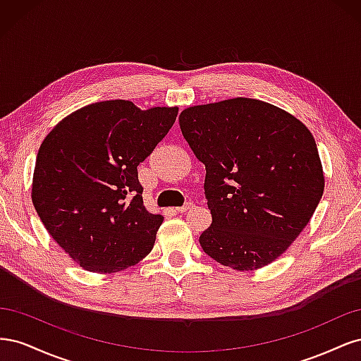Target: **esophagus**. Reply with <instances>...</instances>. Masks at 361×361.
I'll list each match as a JSON object with an SVG mask.
<instances>
[{
	"label": "esophagus",
	"instance_id": "1",
	"mask_svg": "<svg viewBox=\"0 0 361 361\" xmlns=\"http://www.w3.org/2000/svg\"><path fill=\"white\" fill-rule=\"evenodd\" d=\"M191 209H194V204L191 203V202H188V203H185L183 206H180V207H176V211L179 212V214H183V212H188V211H191Z\"/></svg>",
	"mask_w": 361,
	"mask_h": 361
}]
</instances>
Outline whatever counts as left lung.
I'll use <instances>...</instances> for the list:
<instances>
[{"mask_svg": "<svg viewBox=\"0 0 361 361\" xmlns=\"http://www.w3.org/2000/svg\"><path fill=\"white\" fill-rule=\"evenodd\" d=\"M179 125L206 170L212 224L200 235L203 251L238 271L271 264L307 226L322 197L312 133L281 108L248 97L190 106Z\"/></svg>", "mask_w": 361, "mask_h": 361, "instance_id": "left-lung-1", "label": "left lung"}]
</instances>
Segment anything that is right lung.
<instances>
[{
    "label": "right lung",
    "instance_id": "right-lung-1",
    "mask_svg": "<svg viewBox=\"0 0 361 361\" xmlns=\"http://www.w3.org/2000/svg\"><path fill=\"white\" fill-rule=\"evenodd\" d=\"M178 106L90 104L40 145L31 199L48 233L87 271L118 272L154 248L164 216L147 212L137 167L167 135Z\"/></svg>",
    "mask_w": 361,
    "mask_h": 361
}]
</instances>
